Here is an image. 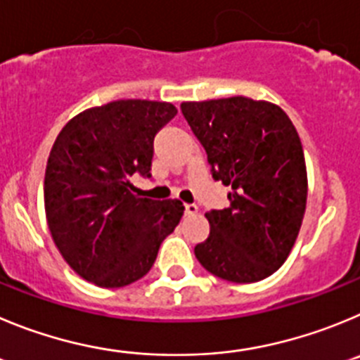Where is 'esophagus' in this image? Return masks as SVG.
Masks as SVG:
<instances>
[{
    "label": "esophagus",
    "instance_id": "obj_1",
    "mask_svg": "<svg viewBox=\"0 0 360 360\" xmlns=\"http://www.w3.org/2000/svg\"><path fill=\"white\" fill-rule=\"evenodd\" d=\"M199 212L195 204H184V215H195Z\"/></svg>",
    "mask_w": 360,
    "mask_h": 360
}]
</instances>
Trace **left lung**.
<instances>
[{
    "label": "left lung",
    "mask_w": 360,
    "mask_h": 360,
    "mask_svg": "<svg viewBox=\"0 0 360 360\" xmlns=\"http://www.w3.org/2000/svg\"><path fill=\"white\" fill-rule=\"evenodd\" d=\"M206 150L212 177L231 188L229 206L206 213L210 236L195 245L208 273L252 283L289 257L307 206L300 136L278 105L245 96L181 103Z\"/></svg>",
    "instance_id": "left-lung-1"
}]
</instances>
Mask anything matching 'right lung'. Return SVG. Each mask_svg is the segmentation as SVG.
<instances>
[{
    "mask_svg": "<svg viewBox=\"0 0 360 360\" xmlns=\"http://www.w3.org/2000/svg\"><path fill=\"white\" fill-rule=\"evenodd\" d=\"M177 115L172 103L116 100L71 118L46 165L48 228L64 260L98 287H125L150 271L161 242L179 224V200L131 193L150 177L154 138Z\"/></svg>",
    "mask_w": 360,
    "mask_h": 360,
    "instance_id": "right-lung-1",
    "label": "right lung"
}]
</instances>
